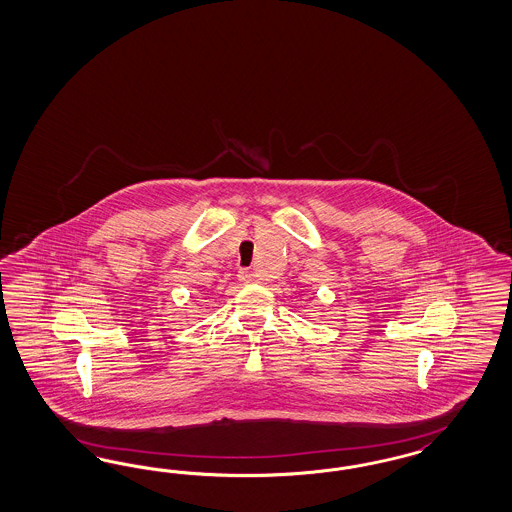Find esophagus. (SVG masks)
Wrapping results in <instances>:
<instances>
[{"mask_svg": "<svg viewBox=\"0 0 512 512\" xmlns=\"http://www.w3.org/2000/svg\"><path fill=\"white\" fill-rule=\"evenodd\" d=\"M237 277H239V281H241V282L258 281V275H256V273H254V271H250V269H241V271H239V275H237Z\"/></svg>", "mask_w": 512, "mask_h": 512, "instance_id": "1", "label": "esophagus"}]
</instances>
